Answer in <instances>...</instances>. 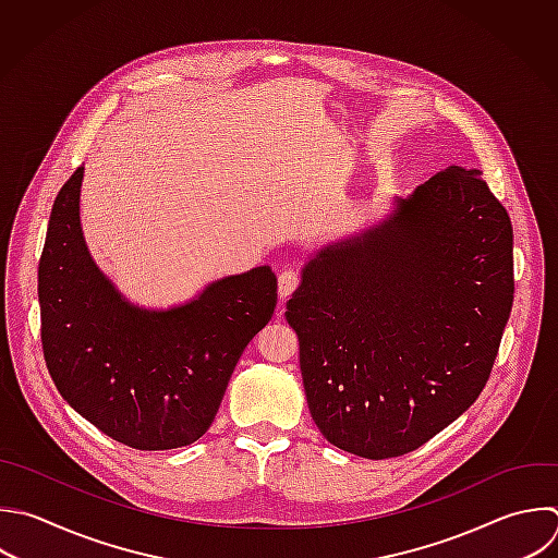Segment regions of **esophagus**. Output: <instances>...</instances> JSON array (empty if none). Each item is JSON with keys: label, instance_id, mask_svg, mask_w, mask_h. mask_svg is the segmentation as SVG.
<instances>
[{"label": "esophagus", "instance_id": "1", "mask_svg": "<svg viewBox=\"0 0 558 558\" xmlns=\"http://www.w3.org/2000/svg\"><path fill=\"white\" fill-rule=\"evenodd\" d=\"M299 283H301V275L296 270H292V268L283 270L279 275V296L288 299L299 288Z\"/></svg>", "mask_w": 558, "mask_h": 558}]
</instances>
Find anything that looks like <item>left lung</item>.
<instances>
[{
    "instance_id": "1",
    "label": "left lung",
    "mask_w": 558,
    "mask_h": 558,
    "mask_svg": "<svg viewBox=\"0 0 558 558\" xmlns=\"http://www.w3.org/2000/svg\"><path fill=\"white\" fill-rule=\"evenodd\" d=\"M512 292L510 218L460 166L316 251L286 318L320 434L371 460L427 442L482 392Z\"/></svg>"
}]
</instances>
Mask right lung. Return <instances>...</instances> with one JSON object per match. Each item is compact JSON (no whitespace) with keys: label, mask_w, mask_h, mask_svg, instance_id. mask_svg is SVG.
I'll use <instances>...</instances> for the list:
<instances>
[{"label":"right lung","mask_w":558,"mask_h":558,"mask_svg":"<svg viewBox=\"0 0 558 558\" xmlns=\"http://www.w3.org/2000/svg\"><path fill=\"white\" fill-rule=\"evenodd\" d=\"M81 166L61 187L39 262L41 342L63 399L135 449L198 440L246 344L275 314L270 266L211 281L168 310L131 303L94 262L81 227Z\"/></svg>","instance_id":"add662e5"}]
</instances>
